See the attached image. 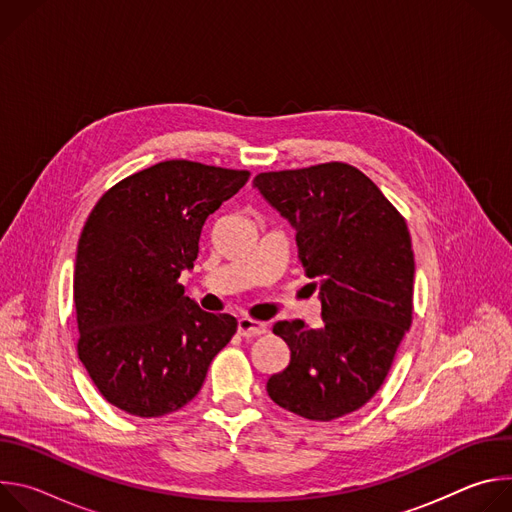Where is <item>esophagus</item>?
Wrapping results in <instances>:
<instances>
[{
	"label": "esophagus",
	"mask_w": 512,
	"mask_h": 512,
	"mask_svg": "<svg viewBox=\"0 0 512 512\" xmlns=\"http://www.w3.org/2000/svg\"><path fill=\"white\" fill-rule=\"evenodd\" d=\"M267 332V324L253 318H239V334L243 338H257Z\"/></svg>",
	"instance_id": "esophagus-1"
}]
</instances>
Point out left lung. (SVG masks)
I'll list each match as a JSON object with an SVG mask.
<instances>
[{
    "label": "left lung",
    "mask_w": 512,
    "mask_h": 512,
    "mask_svg": "<svg viewBox=\"0 0 512 512\" xmlns=\"http://www.w3.org/2000/svg\"><path fill=\"white\" fill-rule=\"evenodd\" d=\"M253 184L296 227L306 277L320 281V330L283 320L287 369L269 397L312 421L358 411L385 383L413 320V249L403 214L358 168L326 162L261 172Z\"/></svg>",
    "instance_id": "1"
}]
</instances>
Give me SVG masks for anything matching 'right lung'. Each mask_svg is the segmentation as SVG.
Here are the masks:
<instances>
[{
  "label": "right lung",
  "instance_id": "1",
  "mask_svg": "<svg viewBox=\"0 0 512 512\" xmlns=\"http://www.w3.org/2000/svg\"><path fill=\"white\" fill-rule=\"evenodd\" d=\"M247 170L168 160L111 186L83 227L75 263L77 352L99 393L137 417L192 401L237 332L231 314L202 312L178 283L198 255L208 214Z\"/></svg>",
  "mask_w": 512,
  "mask_h": 512
}]
</instances>
